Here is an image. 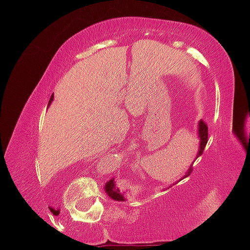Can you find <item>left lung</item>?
I'll return each instance as SVG.
<instances>
[{"label": "left lung", "instance_id": "8db88e82", "mask_svg": "<svg viewBox=\"0 0 250 250\" xmlns=\"http://www.w3.org/2000/svg\"><path fill=\"white\" fill-rule=\"evenodd\" d=\"M197 139H199L200 145H199V150H197V154H196V159L202 155L203 150H205L206 145H207V142H208V127L203 121H199V123H197ZM191 166H190V168H188L187 173L185 174V176H183L182 179L189 176V174H190V171H191ZM182 179H180V180H182ZM104 191H105V194L110 197V199H113L115 201L127 200V197H125V191L120 190V188L116 186L115 179H110L107 183H105Z\"/></svg>", "mask_w": 250, "mask_h": 250}]
</instances>
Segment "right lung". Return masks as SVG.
<instances>
[{
	"label": "right lung",
	"mask_w": 250,
	"mask_h": 250,
	"mask_svg": "<svg viewBox=\"0 0 250 250\" xmlns=\"http://www.w3.org/2000/svg\"><path fill=\"white\" fill-rule=\"evenodd\" d=\"M54 101V94H53V95H51L50 96V100H49V103H48V107H49V105L51 104V102H53Z\"/></svg>",
	"instance_id": "add662e5"
}]
</instances>
